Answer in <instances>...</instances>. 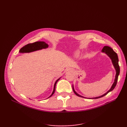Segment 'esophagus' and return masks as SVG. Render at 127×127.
<instances>
[{
    "label": "esophagus",
    "mask_w": 127,
    "mask_h": 127,
    "mask_svg": "<svg viewBox=\"0 0 127 127\" xmlns=\"http://www.w3.org/2000/svg\"><path fill=\"white\" fill-rule=\"evenodd\" d=\"M68 71H69V72H70L71 71H70V69H69V70H68Z\"/></svg>",
    "instance_id": "34e87169"
}]
</instances>
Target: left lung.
Here are the masks:
<instances>
[{"label": "left lung", "mask_w": 127, "mask_h": 127, "mask_svg": "<svg viewBox=\"0 0 127 127\" xmlns=\"http://www.w3.org/2000/svg\"><path fill=\"white\" fill-rule=\"evenodd\" d=\"M102 51L103 52H105L106 54H107V55H108V56H109L110 57V58L112 60V61L113 63V65H114V67L116 69V76H115V80H114V83L113 84L112 87L111 88V89L106 92V93H105L104 94H103V95L101 96H99V97H95V98H90V99H97V98H101L102 97L104 96L105 95H106V94L109 93L110 92L113 91V90L114 89V88H115V86L117 84V80H118V75H119V72H120V68H119V66L118 64V56L117 53L114 51L112 49V48H111V47L109 46H104V47L103 48ZM72 89H73V91H74L75 94L79 96V97H83L78 95L77 93L75 91L74 88H73V86H72Z\"/></svg>", "instance_id": "left-lung-1"}]
</instances>
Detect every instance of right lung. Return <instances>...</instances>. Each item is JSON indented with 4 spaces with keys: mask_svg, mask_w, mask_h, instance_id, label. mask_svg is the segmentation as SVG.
Returning <instances> with one entry per match:
<instances>
[{
    "mask_svg": "<svg viewBox=\"0 0 127 127\" xmlns=\"http://www.w3.org/2000/svg\"><path fill=\"white\" fill-rule=\"evenodd\" d=\"M48 47V45L46 43L44 42H36L33 43H30L27 45H25L24 46L23 48H22L21 49H20V52H32L34 51H36L37 50H40L43 48H46ZM59 79H58L55 82V85H54V89H53V91L51 95L49 97H50L55 92V89H56V85L57 83V82L59 80Z\"/></svg>",
    "mask_w": 127,
    "mask_h": 127,
    "instance_id": "right-lung-1",
    "label": "right lung"
}]
</instances>
